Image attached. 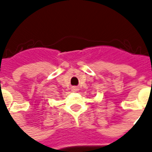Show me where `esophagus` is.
I'll list each match as a JSON object with an SVG mask.
<instances>
[{"instance_id":"34e87169","label":"esophagus","mask_w":152,"mask_h":152,"mask_svg":"<svg viewBox=\"0 0 152 152\" xmlns=\"http://www.w3.org/2000/svg\"><path fill=\"white\" fill-rule=\"evenodd\" d=\"M72 91H78V88H77L76 87H72Z\"/></svg>"}]
</instances>
